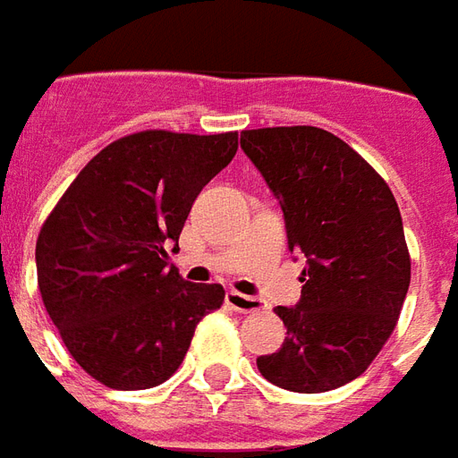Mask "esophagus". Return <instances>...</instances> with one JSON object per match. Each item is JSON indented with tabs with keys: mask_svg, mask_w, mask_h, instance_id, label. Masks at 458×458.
Instances as JSON below:
<instances>
[{
	"mask_svg": "<svg viewBox=\"0 0 458 458\" xmlns=\"http://www.w3.org/2000/svg\"><path fill=\"white\" fill-rule=\"evenodd\" d=\"M224 303L236 310V313H254V310H261L264 303L254 296H244V293H239V291H229L226 298H224Z\"/></svg>",
	"mask_w": 458,
	"mask_h": 458,
	"instance_id": "obj_1",
	"label": "esophagus"
}]
</instances>
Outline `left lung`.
<instances>
[{
    "label": "left lung",
    "mask_w": 458,
    "mask_h": 458,
    "mask_svg": "<svg viewBox=\"0 0 458 458\" xmlns=\"http://www.w3.org/2000/svg\"><path fill=\"white\" fill-rule=\"evenodd\" d=\"M242 150L281 204L288 249L306 256L278 352L256 360L268 382L316 394L360 377L397 326L411 261L387 182L348 142L313 125L242 132Z\"/></svg>",
    "instance_id": "left-lung-1"
}]
</instances>
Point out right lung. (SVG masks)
<instances>
[{"instance_id":"right-lung-1","label":"right lung","mask_w":458,"mask_h":458,"mask_svg":"<svg viewBox=\"0 0 458 458\" xmlns=\"http://www.w3.org/2000/svg\"><path fill=\"white\" fill-rule=\"evenodd\" d=\"M236 132L142 131L71 182L37 239L38 291L71 358L113 390H148L182 365L219 284L170 266L197 194L232 162Z\"/></svg>"}]
</instances>
